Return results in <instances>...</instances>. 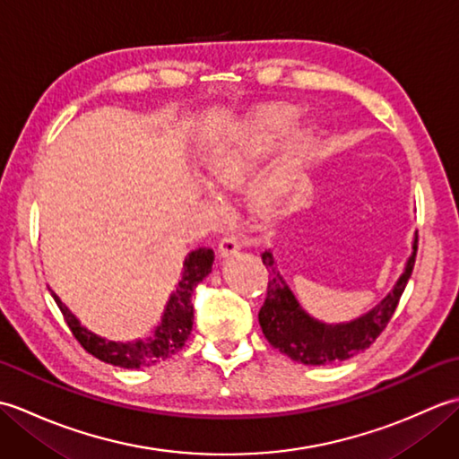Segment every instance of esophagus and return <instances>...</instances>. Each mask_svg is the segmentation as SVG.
Here are the masks:
<instances>
[{
  "label": "esophagus",
  "instance_id": "34e87169",
  "mask_svg": "<svg viewBox=\"0 0 459 459\" xmlns=\"http://www.w3.org/2000/svg\"><path fill=\"white\" fill-rule=\"evenodd\" d=\"M240 250V240L237 235H232V232H229V235H224L219 242V255L222 258H229L232 255H237V252Z\"/></svg>",
  "mask_w": 459,
  "mask_h": 459
}]
</instances>
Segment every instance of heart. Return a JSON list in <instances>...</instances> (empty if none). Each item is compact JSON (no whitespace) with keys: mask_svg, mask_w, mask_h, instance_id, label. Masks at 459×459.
Segmentation results:
<instances>
[{"mask_svg":"<svg viewBox=\"0 0 459 459\" xmlns=\"http://www.w3.org/2000/svg\"><path fill=\"white\" fill-rule=\"evenodd\" d=\"M294 118L296 110L290 108V106L274 104L258 110L245 126L222 135L212 145L207 160H204V169H207L209 178L217 185H222V187H235L245 179L247 171L258 155L264 153L280 135L288 132ZM311 143H314V134L311 132H301L291 142L286 165H281L274 175H270L260 185L262 201L276 203L280 197H284V193L288 191L290 173L306 160Z\"/></svg>","mask_w":459,"mask_h":459,"instance_id":"obj_1","label":"heart"}]
</instances>
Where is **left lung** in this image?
<instances>
[{
  "instance_id": "left-lung-1",
  "label": "left lung",
  "mask_w": 459,
  "mask_h": 459,
  "mask_svg": "<svg viewBox=\"0 0 459 459\" xmlns=\"http://www.w3.org/2000/svg\"><path fill=\"white\" fill-rule=\"evenodd\" d=\"M418 250V235L412 242V255L406 262L403 276L398 278L393 291L368 314L349 324L327 325L307 316L299 307L296 296L280 276L272 252H262V262L268 270V294L264 306L258 311L262 333L268 343L288 355L291 360L304 365H329L345 360L373 345L383 333L398 306L403 291L411 280Z\"/></svg>"
}]
</instances>
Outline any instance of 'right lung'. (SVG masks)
<instances>
[{"label":"right lung","instance_id":"obj_1","mask_svg":"<svg viewBox=\"0 0 459 459\" xmlns=\"http://www.w3.org/2000/svg\"><path fill=\"white\" fill-rule=\"evenodd\" d=\"M214 252L211 248H197L183 262V276L179 280L178 288L171 294L168 306H165L161 324L155 327L153 335L145 341H132V343H116V341L102 339L94 335L92 331L81 325L68 307L63 304L55 291L51 290V296L55 298L58 309L66 321L68 329L73 331L74 339L89 351L96 359L104 360V363L124 368H140L150 367L165 360L168 357L175 355L185 345V341L191 335L193 329V304L191 296L193 290L197 288L199 281L209 276L212 268Z\"/></svg>","mask_w":459,"mask_h":459}]
</instances>
